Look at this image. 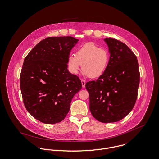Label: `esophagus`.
<instances>
[{"label":"esophagus","instance_id":"34e87169","mask_svg":"<svg viewBox=\"0 0 159 159\" xmlns=\"http://www.w3.org/2000/svg\"><path fill=\"white\" fill-rule=\"evenodd\" d=\"M81 82H82V87H85V81L84 80H81Z\"/></svg>","mask_w":159,"mask_h":159}]
</instances>
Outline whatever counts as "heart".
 I'll return each mask as SVG.
<instances>
[{"mask_svg": "<svg viewBox=\"0 0 159 159\" xmlns=\"http://www.w3.org/2000/svg\"><path fill=\"white\" fill-rule=\"evenodd\" d=\"M110 54L105 48H100L94 43H87L79 47L75 54L67 58L68 69L73 74H77L82 64L83 74L96 79L102 75L109 65Z\"/></svg>", "mask_w": 159, "mask_h": 159, "instance_id": "1", "label": "heart"}]
</instances>
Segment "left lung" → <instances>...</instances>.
Wrapping results in <instances>:
<instances>
[{"label": "left lung", "mask_w": 159, "mask_h": 159, "mask_svg": "<svg viewBox=\"0 0 159 159\" xmlns=\"http://www.w3.org/2000/svg\"><path fill=\"white\" fill-rule=\"evenodd\" d=\"M110 53L108 66L96 81L86 83L89 109L102 123L123 119L133 109L137 99L140 72L137 57L123 42L106 38Z\"/></svg>", "instance_id": "left-lung-1"}]
</instances>
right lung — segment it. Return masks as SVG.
Segmentation results:
<instances>
[{
  "label": "right lung",
  "instance_id": "obj_1",
  "mask_svg": "<svg viewBox=\"0 0 159 159\" xmlns=\"http://www.w3.org/2000/svg\"><path fill=\"white\" fill-rule=\"evenodd\" d=\"M78 41L72 36L48 37L25 58L20 75L22 99L30 114L43 123L61 121L82 89L81 80L69 72L66 63Z\"/></svg>",
  "mask_w": 159,
  "mask_h": 159
}]
</instances>
